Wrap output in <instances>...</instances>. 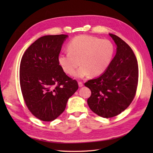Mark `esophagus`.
Wrapping results in <instances>:
<instances>
[{
  "label": "esophagus",
  "mask_w": 153,
  "mask_h": 153,
  "mask_svg": "<svg viewBox=\"0 0 153 153\" xmlns=\"http://www.w3.org/2000/svg\"><path fill=\"white\" fill-rule=\"evenodd\" d=\"M78 86H79L80 87L84 86V84H83L82 82H78Z\"/></svg>",
  "instance_id": "1"
}]
</instances>
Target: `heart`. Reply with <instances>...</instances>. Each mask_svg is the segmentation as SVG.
Listing matches in <instances>:
<instances>
[{
  "label": "heart",
  "mask_w": 153,
  "mask_h": 153,
  "mask_svg": "<svg viewBox=\"0 0 153 153\" xmlns=\"http://www.w3.org/2000/svg\"><path fill=\"white\" fill-rule=\"evenodd\" d=\"M69 52L59 54L58 62L63 71L76 78H84L90 74L99 76L106 71L112 61L115 53L114 44L108 39L96 36L80 35L68 45Z\"/></svg>",
  "instance_id": "obj_1"
}]
</instances>
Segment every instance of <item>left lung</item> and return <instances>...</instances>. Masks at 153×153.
<instances>
[{"label":"left lung","instance_id":"1","mask_svg":"<svg viewBox=\"0 0 153 153\" xmlns=\"http://www.w3.org/2000/svg\"><path fill=\"white\" fill-rule=\"evenodd\" d=\"M117 45L110 66L85 85L91 91L87 103L92 112L105 118L121 114L135 98L138 80L137 60L132 49L116 35L109 34Z\"/></svg>","mask_w":153,"mask_h":153}]
</instances>
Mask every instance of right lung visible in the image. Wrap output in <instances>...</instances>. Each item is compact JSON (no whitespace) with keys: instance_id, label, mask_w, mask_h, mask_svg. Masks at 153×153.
<instances>
[{"instance_id":"1","label":"right lung","mask_w":153,"mask_h":153,"mask_svg":"<svg viewBox=\"0 0 153 153\" xmlns=\"http://www.w3.org/2000/svg\"><path fill=\"white\" fill-rule=\"evenodd\" d=\"M68 35L41 37L26 50L21 59L20 84L26 106L43 121H52L66 108L78 89L59 65L58 57Z\"/></svg>"}]
</instances>
